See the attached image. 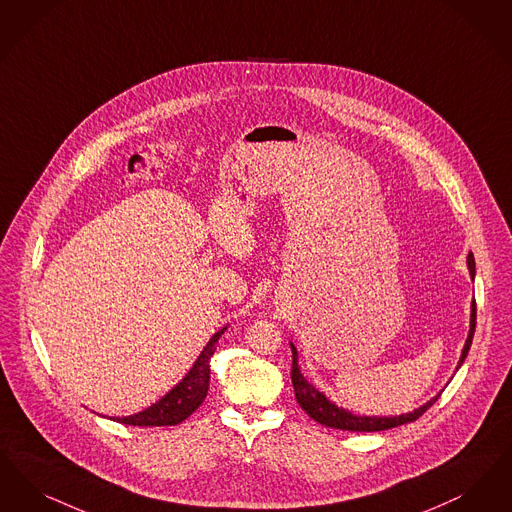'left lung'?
<instances>
[{
	"mask_svg": "<svg viewBox=\"0 0 512 512\" xmlns=\"http://www.w3.org/2000/svg\"><path fill=\"white\" fill-rule=\"evenodd\" d=\"M468 273L470 279L474 281L476 275V264H474V256L472 252H468L467 256ZM474 329H476V302L472 300L470 304V329H468L467 340L463 346V352L459 357L457 369L463 365V361L467 359L472 338H474ZM290 350H292V371H290V378H292V386H294V396L298 405L312 417L313 421L331 428H338V430H350V432H378V430H388V428H396L400 424L413 423L423 415L426 409L432 407V403L440 398V394H436L434 398L426 401L421 407H417L411 413H403V415H396V417H367V415H354L352 411L338 407L334 401L329 400L323 392H319L313 384L308 382V378L302 375L300 365H298V352L296 346L290 342ZM455 369V371H457Z\"/></svg>",
	"mask_w": 512,
	"mask_h": 512,
	"instance_id": "left-lung-1",
	"label": "left lung"
}]
</instances>
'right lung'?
Returning a JSON list of instances; mask_svg holds the SVG:
<instances>
[{"mask_svg":"<svg viewBox=\"0 0 512 512\" xmlns=\"http://www.w3.org/2000/svg\"><path fill=\"white\" fill-rule=\"evenodd\" d=\"M227 327H222L218 333L208 340L204 350L200 352L197 361L189 369V373L179 380L178 384L168 390L160 400L149 405L147 409L128 415V417H109L116 423L130 424V426H174L183 423L189 415L206 398L210 386V359L216 352V344L222 338Z\"/></svg>","mask_w":512,"mask_h":512,"instance_id":"1","label":"right lung"}]
</instances>
